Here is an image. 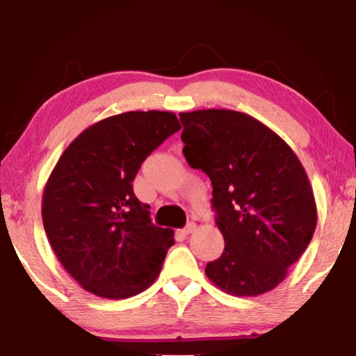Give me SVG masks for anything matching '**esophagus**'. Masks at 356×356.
I'll return each mask as SVG.
<instances>
[{
	"instance_id": "34e87169",
	"label": "esophagus",
	"mask_w": 356,
	"mask_h": 356,
	"mask_svg": "<svg viewBox=\"0 0 356 356\" xmlns=\"http://www.w3.org/2000/svg\"><path fill=\"white\" fill-rule=\"evenodd\" d=\"M194 230H196V223H194V222H189L188 225L183 228L181 233H183V235H191V233H193Z\"/></svg>"
}]
</instances>
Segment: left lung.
<instances>
[{"instance_id": "left-lung-1", "label": "left lung", "mask_w": 356, "mask_h": 356, "mask_svg": "<svg viewBox=\"0 0 356 356\" xmlns=\"http://www.w3.org/2000/svg\"><path fill=\"white\" fill-rule=\"evenodd\" d=\"M179 120L183 154L211 178L216 223L225 240L206 275L235 296L274 290L318 223L303 165L279 134L241 111L196 110Z\"/></svg>"}]
</instances>
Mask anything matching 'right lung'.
I'll return each mask as SVG.
<instances>
[{"mask_svg": "<svg viewBox=\"0 0 356 356\" xmlns=\"http://www.w3.org/2000/svg\"><path fill=\"white\" fill-rule=\"evenodd\" d=\"M179 128L172 111H126L89 126L58 159L43 189V228L58 261L84 290L124 300L159 277L173 230L154 225L133 179Z\"/></svg>", "mask_w": 356, "mask_h": 356, "instance_id": "1", "label": "right lung"}]
</instances>
